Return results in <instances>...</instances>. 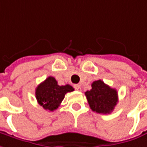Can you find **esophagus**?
I'll return each mask as SVG.
<instances>
[{
    "mask_svg": "<svg viewBox=\"0 0 147 147\" xmlns=\"http://www.w3.org/2000/svg\"><path fill=\"white\" fill-rule=\"evenodd\" d=\"M74 87H75V89H76V91H81V86H80V85H78V84H77V85H75Z\"/></svg>",
    "mask_w": 147,
    "mask_h": 147,
    "instance_id": "34e87169",
    "label": "esophagus"
}]
</instances>
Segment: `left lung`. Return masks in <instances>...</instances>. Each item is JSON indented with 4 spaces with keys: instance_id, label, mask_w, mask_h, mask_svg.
Segmentation results:
<instances>
[{
    "instance_id": "left-lung-1",
    "label": "left lung",
    "mask_w": 147,
    "mask_h": 147,
    "mask_svg": "<svg viewBox=\"0 0 147 147\" xmlns=\"http://www.w3.org/2000/svg\"><path fill=\"white\" fill-rule=\"evenodd\" d=\"M88 104L93 112L110 113L118 102V92L102 80L92 83V89L85 92Z\"/></svg>"
}]
</instances>
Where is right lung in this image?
<instances>
[{
  "label": "right lung",
  "mask_w": 147,
  "mask_h": 147,
  "mask_svg": "<svg viewBox=\"0 0 147 147\" xmlns=\"http://www.w3.org/2000/svg\"><path fill=\"white\" fill-rule=\"evenodd\" d=\"M74 88L70 85L60 86L53 76H49L40 83L35 90V97L38 104L45 110L54 111L58 109L65 95L73 92Z\"/></svg>",
  "instance_id": "1"
}]
</instances>
